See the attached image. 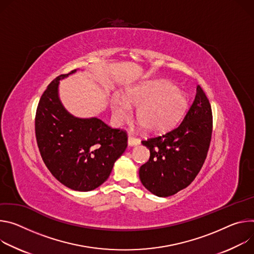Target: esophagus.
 Listing matches in <instances>:
<instances>
[{
    "instance_id": "34e87169",
    "label": "esophagus",
    "mask_w": 254,
    "mask_h": 254,
    "mask_svg": "<svg viewBox=\"0 0 254 254\" xmlns=\"http://www.w3.org/2000/svg\"><path fill=\"white\" fill-rule=\"evenodd\" d=\"M140 143L139 139L133 137L132 135H129L128 136V145L129 146H135V145H138Z\"/></svg>"
}]
</instances>
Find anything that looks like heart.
Returning a JSON list of instances; mask_svg holds the SVG:
<instances>
[{"instance_id": "b5f03b06", "label": "heart", "mask_w": 254, "mask_h": 254, "mask_svg": "<svg viewBox=\"0 0 254 254\" xmlns=\"http://www.w3.org/2000/svg\"><path fill=\"white\" fill-rule=\"evenodd\" d=\"M131 108H138L136 121L148 133L171 129L188 108V96L168 80H148L129 88L125 98L116 94L111 99L112 115L120 124L131 118Z\"/></svg>"}]
</instances>
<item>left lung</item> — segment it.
Instances as JSON below:
<instances>
[{
	"mask_svg": "<svg viewBox=\"0 0 254 254\" xmlns=\"http://www.w3.org/2000/svg\"><path fill=\"white\" fill-rule=\"evenodd\" d=\"M212 128L211 105L198 86L183 122L170 132L142 141L150 151L149 160L139 170L142 185L157 196H170L187 188L205 162Z\"/></svg>",
	"mask_w": 254,
	"mask_h": 254,
	"instance_id": "obj_1",
	"label": "left lung"
}]
</instances>
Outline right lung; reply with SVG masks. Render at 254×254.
I'll return each instance as SVG.
<instances>
[{
  "instance_id": "add662e5",
  "label": "right lung",
  "mask_w": 254,
  "mask_h": 254,
  "mask_svg": "<svg viewBox=\"0 0 254 254\" xmlns=\"http://www.w3.org/2000/svg\"><path fill=\"white\" fill-rule=\"evenodd\" d=\"M75 71L49 83L36 110L35 134L52 176L73 190L89 191L107 181L128 138L125 131L112 129L96 117L77 118L65 110L59 97L60 80Z\"/></svg>"
}]
</instances>
